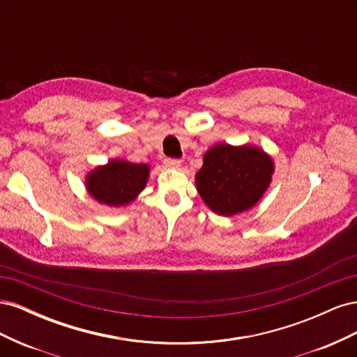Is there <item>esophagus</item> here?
<instances>
[{"label": "esophagus", "instance_id": "1", "mask_svg": "<svg viewBox=\"0 0 357 357\" xmlns=\"http://www.w3.org/2000/svg\"><path fill=\"white\" fill-rule=\"evenodd\" d=\"M164 164L167 168H171V169H178L181 167V160L180 159H172V158H167L164 160Z\"/></svg>", "mask_w": 357, "mask_h": 357}]
</instances>
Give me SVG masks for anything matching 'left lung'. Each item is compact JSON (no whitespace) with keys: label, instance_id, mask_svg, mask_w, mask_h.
Returning a JSON list of instances; mask_svg holds the SVG:
<instances>
[{"label":"left lung","instance_id":"1","mask_svg":"<svg viewBox=\"0 0 357 357\" xmlns=\"http://www.w3.org/2000/svg\"><path fill=\"white\" fill-rule=\"evenodd\" d=\"M274 162L255 146L215 144L204 155L197 172L202 201L220 215L250 210L271 183Z\"/></svg>","mask_w":357,"mask_h":357}]
</instances>
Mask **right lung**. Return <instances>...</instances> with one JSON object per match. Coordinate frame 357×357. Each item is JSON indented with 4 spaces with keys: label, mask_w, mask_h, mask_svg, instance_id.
<instances>
[{
    "label": "right lung",
    "mask_w": 357,
    "mask_h": 357,
    "mask_svg": "<svg viewBox=\"0 0 357 357\" xmlns=\"http://www.w3.org/2000/svg\"><path fill=\"white\" fill-rule=\"evenodd\" d=\"M150 167L113 159L86 176V189L101 204L121 207L132 202L146 188Z\"/></svg>",
    "instance_id": "right-lung-1"
}]
</instances>
